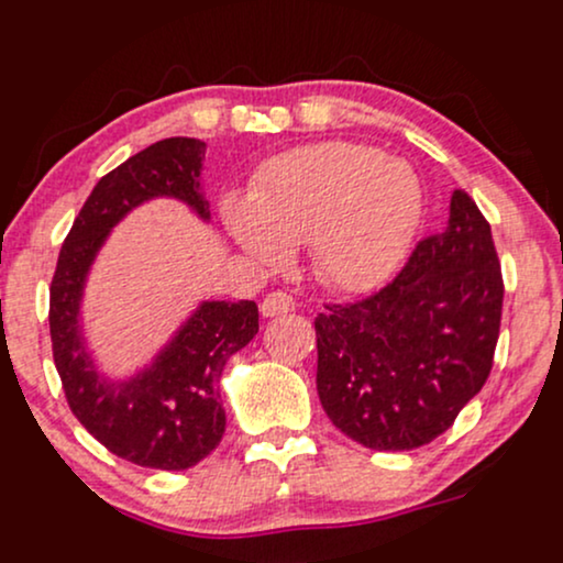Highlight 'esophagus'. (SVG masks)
Returning a JSON list of instances; mask_svg holds the SVG:
<instances>
[{
    "label": "esophagus",
    "instance_id": "esophagus-1",
    "mask_svg": "<svg viewBox=\"0 0 563 563\" xmlns=\"http://www.w3.org/2000/svg\"><path fill=\"white\" fill-rule=\"evenodd\" d=\"M289 310H295V300L284 292H271L263 297V302H261L263 319H274V316H284V313H289Z\"/></svg>",
    "mask_w": 563,
    "mask_h": 563
}]
</instances>
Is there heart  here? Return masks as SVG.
I'll list each match as a JSON object with an SVG mask.
<instances>
[{"mask_svg": "<svg viewBox=\"0 0 563 563\" xmlns=\"http://www.w3.org/2000/svg\"><path fill=\"white\" fill-rule=\"evenodd\" d=\"M421 208V181L406 161L366 144L321 142L274 157L250 197L223 200L221 216L231 240L261 268H282L289 244L306 242L316 282L361 295L406 261Z\"/></svg>", "mask_w": 563, "mask_h": 563, "instance_id": "1", "label": "heart"}]
</instances>
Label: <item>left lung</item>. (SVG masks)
I'll return each mask as SVG.
<instances>
[{
  "mask_svg": "<svg viewBox=\"0 0 563 563\" xmlns=\"http://www.w3.org/2000/svg\"><path fill=\"white\" fill-rule=\"evenodd\" d=\"M504 279L493 231L464 189L379 295L316 319V387L332 424L372 451L440 438L493 368Z\"/></svg>",
  "mask_w": 563,
  "mask_h": 563,
  "instance_id": "1",
  "label": "left lung"
}]
</instances>
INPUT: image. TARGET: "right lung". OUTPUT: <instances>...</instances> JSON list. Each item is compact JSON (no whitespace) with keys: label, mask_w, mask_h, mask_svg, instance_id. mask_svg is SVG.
<instances>
[{"label":"right lung","mask_w":563,"mask_h":563,"mask_svg":"<svg viewBox=\"0 0 563 563\" xmlns=\"http://www.w3.org/2000/svg\"><path fill=\"white\" fill-rule=\"evenodd\" d=\"M205 152L200 139H163L99 178L59 250L49 287L52 353L70 411L110 453L163 472L200 464L221 442V376L231 355L257 334V306L200 300L147 363L110 376L89 350L84 297L112 229L142 205L176 200L210 223L200 176Z\"/></svg>","instance_id":"obj_1"}]
</instances>
